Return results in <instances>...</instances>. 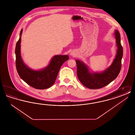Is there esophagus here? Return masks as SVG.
Wrapping results in <instances>:
<instances>
[{
  "mask_svg": "<svg viewBox=\"0 0 135 135\" xmlns=\"http://www.w3.org/2000/svg\"><path fill=\"white\" fill-rule=\"evenodd\" d=\"M71 55H72V56H75V54H74V53L72 52V53H71Z\"/></svg>",
  "mask_w": 135,
  "mask_h": 135,
  "instance_id": "34e87169",
  "label": "esophagus"
}]
</instances>
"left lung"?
Listing matches in <instances>:
<instances>
[{
    "label": "left lung",
    "mask_w": 135,
    "mask_h": 135,
    "mask_svg": "<svg viewBox=\"0 0 135 135\" xmlns=\"http://www.w3.org/2000/svg\"><path fill=\"white\" fill-rule=\"evenodd\" d=\"M117 51L115 58L112 65L102 73L91 74L84 63L76 60L77 75L80 83L90 89H99L106 86L114 80L118 75L122 67L123 49L120 43V33L115 30Z\"/></svg>",
    "instance_id": "left-lung-1"
}]
</instances>
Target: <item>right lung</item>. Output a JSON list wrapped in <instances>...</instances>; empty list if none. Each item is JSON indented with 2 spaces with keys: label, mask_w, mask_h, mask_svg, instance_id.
Here are the masks:
<instances>
[{
  "label": "right lung",
  "mask_w": 135,
  "mask_h": 135,
  "mask_svg": "<svg viewBox=\"0 0 135 135\" xmlns=\"http://www.w3.org/2000/svg\"><path fill=\"white\" fill-rule=\"evenodd\" d=\"M22 32V29L20 32V36ZM21 40L20 36L15 49L16 66L20 77L36 89L44 90L50 88L55 83L61 66L68 60V56H55L52 58L50 64L44 70H32L26 66L22 60L20 54Z\"/></svg>",
  "instance_id": "1"
}]
</instances>
